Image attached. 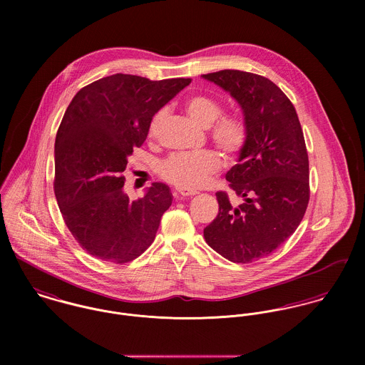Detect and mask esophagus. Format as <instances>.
<instances>
[{
  "instance_id": "esophagus-1",
  "label": "esophagus",
  "mask_w": 365,
  "mask_h": 365,
  "mask_svg": "<svg viewBox=\"0 0 365 365\" xmlns=\"http://www.w3.org/2000/svg\"><path fill=\"white\" fill-rule=\"evenodd\" d=\"M175 191L181 197H194V195H197L195 191H190V190H184V188H175Z\"/></svg>"
}]
</instances>
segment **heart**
<instances>
[{
    "instance_id": "b5f03b06",
    "label": "heart",
    "mask_w": 365,
    "mask_h": 365,
    "mask_svg": "<svg viewBox=\"0 0 365 365\" xmlns=\"http://www.w3.org/2000/svg\"><path fill=\"white\" fill-rule=\"evenodd\" d=\"M187 115L201 128H209L213 143L227 157L236 156L247 140V126L239 116H223L222 106L215 100L198 96L187 101ZM156 113L149 125V133L155 135L161 119ZM222 158L213 150H204L194 155H174L164 160L160 167V175L168 182L184 190H195L208 184L210 177L222 168Z\"/></svg>"
}]
</instances>
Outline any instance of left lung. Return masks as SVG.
<instances>
[{
	"label": "left lung",
	"mask_w": 365,
	"mask_h": 365,
	"mask_svg": "<svg viewBox=\"0 0 365 365\" xmlns=\"http://www.w3.org/2000/svg\"><path fill=\"white\" fill-rule=\"evenodd\" d=\"M202 78L239 104L247 140L226 180L240 205L216 192L217 216L204 229L209 246L233 262L275 252L299 226L309 202V160L297 110L268 78L222 70Z\"/></svg>",
	"instance_id": "8db88e82"
}]
</instances>
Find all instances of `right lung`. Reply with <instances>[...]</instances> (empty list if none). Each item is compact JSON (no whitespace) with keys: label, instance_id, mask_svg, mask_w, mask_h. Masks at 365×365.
<instances>
[{"label":"right lung","instance_id":"obj_1","mask_svg":"<svg viewBox=\"0 0 365 365\" xmlns=\"http://www.w3.org/2000/svg\"><path fill=\"white\" fill-rule=\"evenodd\" d=\"M190 83L119 73L81 88L67 106L54 143V195L88 255L123 264L153 243L173 201L170 187L153 182L130 201L122 173L146 140L153 116Z\"/></svg>","mask_w":365,"mask_h":365}]
</instances>
